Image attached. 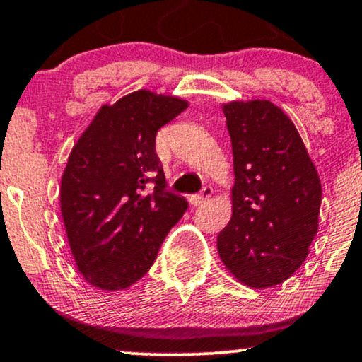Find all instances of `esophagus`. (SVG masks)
I'll use <instances>...</instances> for the list:
<instances>
[{
	"mask_svg": "<svg viewBox=\"0 0 362 362\" xmlns=\"http://www.w3.org/2000/svg\"><path fill=\"white\" fill-rule=\"evenodd\" d=\"M211 193H214V189H211L210 186H206V188H203L198 194H191V197H188L189 205L191 206L202 205V203H205L208 198H211Z\"/></svg>",
	"mask_w": 362,
	"mask_h": 362,
	"instance_id": "esophagus-1",
	"label": "esophagus"
}]
</instances>
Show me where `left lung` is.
<instances>
[{
  "instance_id": "1",
  "label": "left lung",
  "mask_w": 362,
  "mask_h": 362,
  "mask_svg": "<svg viewBox=\"0 0 362 362\" xmlns=\"http://www.w3.org/2000/svg\"><path fill=\"white\" fill-rule=\"evenodd\" d=\"M232 140V218L216 249L250 288L286 281L318 230L322 185L295 123L267 100L222 106Z\"/></svg>"
}]
</instances>
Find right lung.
<instances>
[{"instance_id": "right-lung-1", "label": "right lung", "mask_w": 362, "mask_h": 362, "mask_svg": "<svg viewBox=\"0 0 362 362\" xmlns=\"http://www.w3.org/2000/svg\"><path fill=\"white\" fill-rule=\"evenodd\" d=\"M186 108L181 98L139 89L101 106L72 147L61 211L76 266L95 288L137 283L188 208L165 189L156 154L157 130Z\"/></svg>"}]
</instances>
